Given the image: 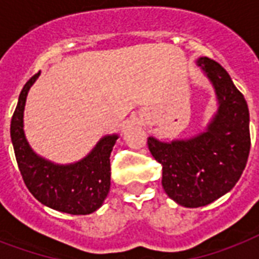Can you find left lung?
Instances as JSON below:
<instances>
[{"instance_id": "1", "label": "left lung", "mask_w": 259, "mask_h": 259, "mask_svg": "<svg viewBox=\"0 0 259 259\" xmlns=\"http://www.w3.org/2000/svg\"><path fill=\"white\" fill-rule=\"evenodd\" d=\"M217 91L219 109L204 133L183 141L148 138L162 165V187L177 204L196 208L233 189L250 153L249 107L227 71L209 58L197 60Z\"/></svg>"}]
</instances>
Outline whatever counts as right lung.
I'll use <instances>...</instances> for the list:
<instances>
[{"label": "right lung", "mask_w": 259, "mask_h": 259, "mask_svg": "<svg viewBox=\"0 0 259 259\" xmlns=\"http://www.w3.org/2000/svg\"><path fill=\"white\" fill-rule=\"evenodd\" d=\"M38 75L34 74L22 87L10 122L18 169L26 188L40 203L60 212L87 215L101 207L110 191V154L118 136L103 137L86 158L71 165H56L38 157L22 129L26 95Z\"/></svg>", "instance_id": "right-lung-1"}]
</instances>
